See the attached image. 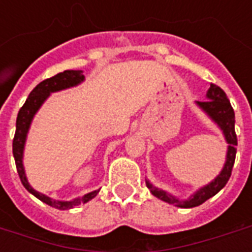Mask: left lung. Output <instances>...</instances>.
I'll return each mask as SVG.
<instances>
[{
  "label": "left lung",
  "mask_w": 252,
  "mask_h": 252,
  "mask_svg": "<svg viewBox=\"0 0 252 252\" xmlns=\"http://www.w3.org/2000/svg\"><path fill=\"white\" fill-rule=\"evenodd\" d=\"M195 104L198 105L222 131V135L225 137V142L228 144L227 158H225V163H224V167L220 171V174L217 175L211 184L200 188L194 194L190 195L188 200H180L175 195H171L164 190L155 188L150 181H146V185L155 197H158L159 200L164 201V202L174 204L175 206H180V208L198 206L206 200H209L211 197L217 194L224 186L227 185L231 173H232L235 157H236L238 139H236V133H235V112H233L231 102L228 99L227 94L224 93V90L219 88L217 85L211 83V88L206 92L205 101H197Z\"/></svg>",
  "instance_id": "obj_1"
}]
</instances>
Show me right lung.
I'll return each mask as SVG.
<instances>
[{
    "label": "right lung",
    "instance_id": "1",
    "mask_svg": "<svg viewBox=\"0 0 252 252\" xmlns=\"http://www.w3.org/2000/svg\"><path fill=\"white\" fill-rule=\"evenodd\" d=\"M85 81V75L82 74L81 70H66V71L59 72L54 77L44 79L43 82H40L36 86L28 95V98L25 101V104L21 106V109L19 110L17 115V120H16V133H14L13 139V157L14 162H16V167H17V173H19L21 184L24 185V188L31 194H33L36 198H39L43 202H46L47 205L57 208V209H71L74 206L79 205V204H85L92 198H94L95 195L98 194L99 190H94L90 191L88 194L78 197L72 201H57L52 200L50 197H47L43 193L36 191L32 186L30 185V182L27 180L25 175L24 166H23V157H24V146L25 140H27V135L30 131L31 123L33 120V116L36 115V112L40 109V106L43 102L46 101L50 94L55 93V92H61L64 89L72 88L77 86L81 82Z\"/></svg>",
    "mask_w": 252,
    "mask_h": 252
}]
</instances>
